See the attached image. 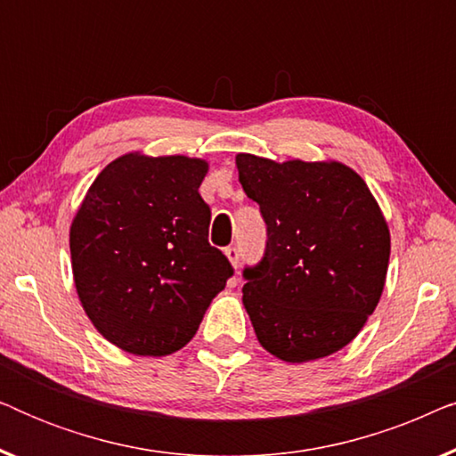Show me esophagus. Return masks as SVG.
<instances>
[{"mask_svg":"<svg viewBox=\"0 0 456 456\" xmlns=\"http://www.w3.org/2000/svg\"><path fill=\"white\" fill-rule=\"evenodd\" d=\"M226 255L230 259V264H232L234 270H239V264H240V251L236 247H228L226 248Z\"/></svg>","mask_w":456,"mask_h":456,"instance_id":"34e87169","label":"esophagus"}]
</instances>
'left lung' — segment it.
Here are the masks:
<instances>
[{
  "label": "left lung",
  "instance_id": "left-lung-1",
  "mask_svg": "<svg viewBox=\"0 0 456 456\" xmlns=\"http://www.w3.org/2000/svg\"><path fill=\"white\" fill-rule=\"evenodd\" d=\"M236 167L267 230L264 257L242 270L257 340L289 363L340 351L384 290L390 232L376 199L338 161L276 164L239 153Z\"/></svg>",
  "mask_w": 456,
  "mask_h": 456
}]
</instances>
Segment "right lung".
<instances>
[{
  "instance_id": "add662e5",
  "label": "right lung",
  "mask_w": 456,
  "mask_h": 456,
  "mask_svg": "<svg viewBox=\"0 0 456 456\" xmlns=\"http://www.w3.org/2000/svg\"><path fill=\"white\" fill-rule=\"evenodd\" d=\"M208 164L184 155H122L95 178L70 228L74 284L103 338L161 357L195 336L234 273L211 247L199 195Z\"/></svg>"
}]
</instances>
